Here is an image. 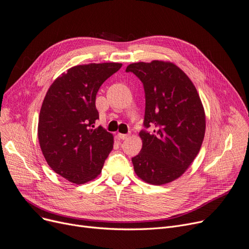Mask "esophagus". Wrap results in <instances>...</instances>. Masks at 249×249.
Segmentation results:
<instances>
[{
	"label": "esophagus",
	"mask_w": 249,
	"mask_h": 249,
	"mask_svg": "<svg viewBox=\"0 0 249 249\" xmlns=\"http://www.w3.org/2000/svg\"><path fill=\"white\" fill-rule=\"evenodd\" d=\"M118 137H119L120 140L124 141V140H127V139H128V135H127V134H122V133H118Z\"/></svg>",
	"instance_id": "esophagus-1"
}]
</instances>
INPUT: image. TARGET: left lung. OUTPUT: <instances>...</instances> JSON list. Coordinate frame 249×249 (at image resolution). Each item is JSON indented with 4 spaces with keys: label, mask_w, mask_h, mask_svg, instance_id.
Returning a JSON list of instances; mask_svg holds the SVG:
<instances>
[{
    "label": "left lung",
    "mask_w": 249,
    "mask_h": 249,
    "mask_svg": "<svg viewBox=\"0 0 249 249\" xmlns=\"http://www.w3.org/2000/svg\"><path fill=\"white\" fill-rule=\"evenodd\" d=\"M126 71L142 81L145 96L142 148L131 159L134 171L145 182L164 185L178 178L200 151L203 106L192 81L171 62L131 63Z\"/></svg>",
    "instance_id": "8db88e82"
}]
</instances>
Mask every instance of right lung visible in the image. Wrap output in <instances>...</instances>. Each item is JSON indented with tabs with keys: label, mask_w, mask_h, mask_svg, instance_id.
<instances>
[{
	"label": "right lung",
	"mask_w": 249,
	"mask_h": 249,
	"mask_svg": "<svg viewBox=\"0 0 249 249\" xmlns=\"http://www.w3.org/2000/svg\"><path fill=\"white\" fill-rule=\"evenodd\" d=\"M121 67L116 62L72 67L46 93L38 125L41 150L52 170L73 183L95 178L113 150V135L94 128L99 118L95 98Z\"/></svg>",
	"instance_id": "obj_1"
}]
</instances>
